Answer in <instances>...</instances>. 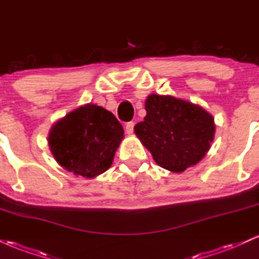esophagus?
Listing matches in <instances>:
<instances>
[{
	"instance_id": "1",
	"label": "esophagus",
	"mask_w": 259,
	"mask_h": 259,
	"mask_svg": "<svg viewBox=\"0 0 259 259\" xmlns=\"http://www.w3.org/2000/svg\"><path fill=\"white\" fill-rule=\"evenodd\" d=\"M134 126H135V123L134 121H129V123H126L125 125V132L126 134H133L134 133Z\"/></svg>"
}]
</instances>
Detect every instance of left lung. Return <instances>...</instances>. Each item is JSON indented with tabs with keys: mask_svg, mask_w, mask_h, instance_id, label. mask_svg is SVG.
I'll return each mask as SVG.
<instances>
[{
	"mask_svg": "<svg viewBox=\"0 0 259 259\" xmlns=\"http://www.w3.org/2000/svg\"><path fill=\"white\" fill-rule=\"evenodd\" d=\"M146 117L135 134L162 168L181 173L195 165L209 150L214 119L200 106L171 96L150 95Z\"/></svg>",
	"mask_w": 259,
	"mask_h": 259,
	"instance_id": "left-lung-1",
	"label": "left lung"
}]
</instances>
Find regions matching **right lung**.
I'll return each mask as SVG.
<instances>
[{
  "label": "right lung",
  "instance_id": "add662e5",
  "mask_svg": "<svg viewBox=\"0 0 259 259\" xmlns=\"http://www.w3.org/2000/svg\"><path fill=\"white\" fill-rule=\"evenodd\" d=\"M123 138V126L113 113L86 105L52 126L49 145L61 167L75 175L94 178L111 167Z\"/></svg>",
  "mask_w": 259,
  "mask_h": 259
}]
</instances>
